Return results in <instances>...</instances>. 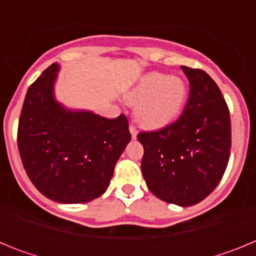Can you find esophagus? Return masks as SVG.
Instances as JSON below:
<instances>
[{"instance_id": "obj_1", "label": "esophagus", "mask_w": 256, "mask_h": 256, "mask_svg": "<svg viewBox=\"0 0 256 256\" xmlns=\"http://www.w3.org/2000/svg\"><path fill=\"white\" fill-rule=\"evenodd\" d=\"M130 134H132V138L134 140L136 137H137V130H136V126H130Z\"/></svg>"}]
</instances>
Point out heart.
Returning a JSON list of instances; mask_svg holds the SVG:
<instances>
[{"label":"heart","instance_id":"heart-1","mask_svg":"<svg viewBox=\"0 0 256 256\" xmlns=\"http://www.w3.org/2000/svg\"><path fill=\"white\" fill-rule=\"evenodd\" d=\"M134 106V118L146 130H160L173 123L188 98V84L180 76L150 72L126 94Z\"/></svg>","mask_w":256,"mask_h":256}]
</instances>
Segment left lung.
Returning <instances> with one entry per match:
<instances>
[{
	"label": "left lung",
	"mask_w": 256,
	"mask_h": 256,
	"mask_svg": "<svg viewBox=\"0 0 256 256\" xmlns=\"http://www.w3.org/2000/svg\"><path fill=\"white\" fill-rule=\"evenodd\" d=\"M190 82V97L174 123L140 132L141 169L148 190L160 200L191 206L220 182L230 148V110L216 83L204 70L180 66Z\"/></svg>",
	"instance_id": "obj_1"
}]
</instances>
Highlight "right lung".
Instances as JSON below:
<instances>
[{
    "instance_id": "right-lung-1",
    "label": "right lung",
    "mask_w": 256,
    "mask_h": 256,
    "mask_svg": "<svg viewBox=\"0 0 256 256\" xmlns=\"http://www.w3.org/2000/svg\"><path fill=\"white\" fill-rule=\"evenodd\" d=\"M58 65L52 64L28 88L18 126L22 165L36 188L61 204L100 198L130 141L124 114L106 119L72 112L54 96Z\"/></svg>"
}]
</instances>
